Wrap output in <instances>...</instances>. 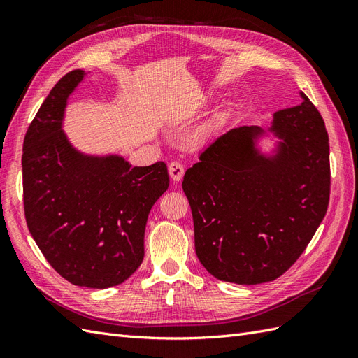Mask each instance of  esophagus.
Segmentation results:
<instances>
[{"label":"esophagus","mask_w":358,"mask_h":358,"mask_svg":"<svg viewBox=\"0 0 358 358\" xmlns=\"http://www.w3.org/2000/svg\"><path fill=\"white\" fill-rule=\"evenodd\" d=\"M183 173H185V169H183V166L180 164V162H178V161L170 162V166H169V175H170V178H171L173 180L179 182V180L182 179V176H183Z\"/></svg>","instance_id":"34e87169"}]
</instances>
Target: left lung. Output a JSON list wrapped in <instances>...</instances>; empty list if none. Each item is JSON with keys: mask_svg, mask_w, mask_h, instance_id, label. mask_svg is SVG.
Segmentation results:
<instances>
[{"mask_svg": "<svg viewBox=\"0 0 358 358\" xmlns=\"http://www.w3.org/2000/svg\"><path fill=\"white\" fill-rule=\"evenodd\" d=\"M273 113L267 129L237 127L220 136L183 176L203 267L220 280L255 285L297 262L327 212L329 136L317 107ZM267 138L274 146L264 151Z\"/></svg>", "mask_w": 358, "mask_h": 358, "instance_id": "8db88e82", "label": "left lung"}]
</instances>
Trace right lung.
Listing matches in <instances>:
<instances>
[{"label": "right lung", "mask_w": 358, "mask_h": 358, "mask_svg": "<svg viewBox=\"0 0 358 358\" xmlns=\"http://www.w3.org/2000/svg\"><path fill=\"white\" fill-rule=\"evenodd\" d=\"M86 71L53 86L31 122L22 155L25 218L41 254L69 282L110 288L145 257V229L169 188L162 161L133 167L119 154H86L64 131L70 95Z\"/></svg>", "instance_id": "add662e5"}]
</instances>
